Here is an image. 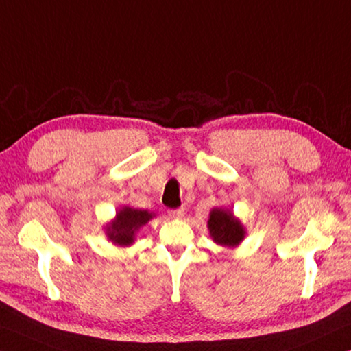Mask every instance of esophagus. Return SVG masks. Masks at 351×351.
<instances>
[{
	"instance_id": "obj_1",
	"label": "esophagus",
	"mask_w": 351,
	"mask_h": 351,
	"mask_svg": "<svg viewBox=\"0 0 351 351\" xmlns=\"http://www.w3.org/2000/svg\"><path fill=\"white\" fill-rule=\"evenodd\" d=\"M184 209L181 207V209H175V210H169V217L173 218V219H181L184 217Z\"/></svg>"
}]
</instances>
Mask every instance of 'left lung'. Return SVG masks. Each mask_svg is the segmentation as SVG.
I'll list each match as a JSON object with an SVG mask.
<instances>
[{
    "instance_id": "left-lung-1",
    "label": "left lung",
    "mask_w": 351,
    "mask_h": 351,
    "mask_svg": "<svg viewBox=\"0 0 351 351\" xmlns=\"http://www.w3.org/2000/svg\"><path fill=\"white\" fill-rule=\"evenodd\" d=\"M209 235L218 246L234 249L245 240L246 228L228 207H213L207 221Z\"/></svg>"
}]
</instances>
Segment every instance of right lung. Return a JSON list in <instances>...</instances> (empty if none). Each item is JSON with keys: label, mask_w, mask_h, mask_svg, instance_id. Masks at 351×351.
Wrapping results in <instances>:
<instances>
[{"label": "right lung", "mask_w": 351, "mask_h": 351, "mask_svg": "<svg viewBox=\"0 0 351 351\" xmlns=\"http://www.w3.org/2000/svg\"><path fill=\"white\" fill-rule=\"evenodd\" d=\"M153 217H156L154 212L122 206L116 212V217L108 224L104 226L106 239L117 247L132 246L136 241V235L139 234V230Z\"/></svg>", "instance_id": "1"}]
</instances>
